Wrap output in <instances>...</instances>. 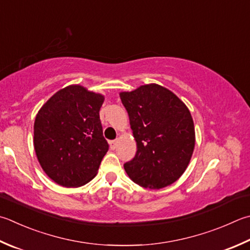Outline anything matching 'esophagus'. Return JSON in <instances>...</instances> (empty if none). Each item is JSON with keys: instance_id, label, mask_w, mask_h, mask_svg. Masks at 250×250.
Masks as SVG:
<instances>
[{"instance_id": "34e87169", "label": "esophagus", "mask_w": 250, "mask_h": 250, "mask_svg": "<svg viewBox=\"0 0 250 250\" xmlns=\"http://www.w3.org/2000/svg\"><path fill=\"white\" fill-rule=\"evenodd\" d=\"M116 145H117V140H111L110 141V148L112 150H114L116 148Z\"/></svg>"}]
</instances>
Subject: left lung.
I'll list each match as a JSON object with an SVG mask.
<instances>
[{"label":"left lung","mask_w":250,"mask_h":250,"mask_svg":"<svg viewBox=\"0 0 250 250\" xmlns=\"http://www.w3.org/2000/svg\"><path fill=\"white\" fill-rule=\"evenodd\" d=\"M137 143L133 160L124 164L136 184L160 189L185 172L195 148L194 121L188 107L157 83L120 93Z\"/></svg>","instance_id":"8db88e82"}]
</instances>
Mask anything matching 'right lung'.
Instances as JSON below:
<instances>
[{
	"instance_id": "1",
	"label": "right lung",
	"mask_w": 250,
	"mask_h": 250,
	"mask_svg": "<svg viewBox=\"0 0 250 250\" xmlns=\"http://www.w3.org/2000/svg\"><path fill=\"white\" fill-rule=\"evenodd\" d=\"M100 93L70 84L54 93L38 112L34 146L46 175L64 187H81L97 175L109 144L103 137Z\"/></svg>"
}]
</instances>
